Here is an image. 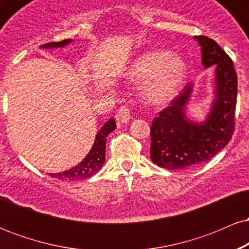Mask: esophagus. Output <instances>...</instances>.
Wrapping results in <instances>:
<instances>
[{"mask_svg": "<svg viewBox=\"0 0 249 249\" xmlns=\"http://www.w3.org/2000/svg\"><path fill=\"white\" fill-rule=\"evenodd\" d=\"M130 118H131V111L127 105H123V107H119V110L117 111L116 113L117 122L122 123V124H126V123L130 121Z\"/></svg>", "mask_w": 249, "mask_h": 249, "instance_id": "esophagus-1", "label": "esophagus"}]
</instances>
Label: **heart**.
I'll list each match as a JSON object with an SVG mask.
<instances>
[{
	"mask_svg": "<svg viewBox=\"0 0 249 249\" xmlns=\"http://www.w3.org/2000/svg\"><path fill=\"white\" fill-rule=\"evenodd\" d=\"M186 72V63L181 56L165 50H150L134 59L128 68L127 78L142 83V97L159 104L176 96Z\"/></svg>",
	"mask_w": 249,
	"mask_h": 249,
	"instance_id": "b5f03b06",
	"label": "heart"
}]
</instances>
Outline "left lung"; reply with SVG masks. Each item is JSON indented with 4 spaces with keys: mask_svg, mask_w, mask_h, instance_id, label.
Instances as JSON below:
<instances>
[{
    "mask_svg": "<svg viewBox=\"0 0 249 249\" xmlns=\"http://www.w3.org/2000/svg\"><path fill=\"white\" fill-rule=\"evenodd\" d=\"M196 39L201 45L202 65H215V101L206 121L201 124L190 122L185 107L192 85H187L153 119L151 160L167 170H181L210 160L228 144L234 132L238 77L232 59L212 38L196 36Z\"/></svg>",
    "mask_w": 249,
    "mask_h": 249,
    "instance_id": "1",
    "label": "left lung"
}]
</instances>
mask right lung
<instances>
[{
    "label": "right lung",
    "mask_w": 249,
    "mask_h": 249,
    "mask_svg": "<svg viewBox=\"0 0 249 249\" xmlns=\"http://www.w3.org/2000/svg\"><path fill=\"white\" fill-rule=\"evenodd\" d=\"M71 39H64L61 42H50L45 43L42 48H61L64 45L69 44ZM116 128V122L110 119L105 123V125L97 133L95 142H93L92 148L88 156L85 157L84 160L79 162L75 167L70 170L64 171L59 173H50L49 176L53 178H57L59 180H82L87 179L89 177L93 176L101 170L103 164L105 161V145H107V137Z\"/></svg>",
    "instance_id": "1"
}]
</instances>
